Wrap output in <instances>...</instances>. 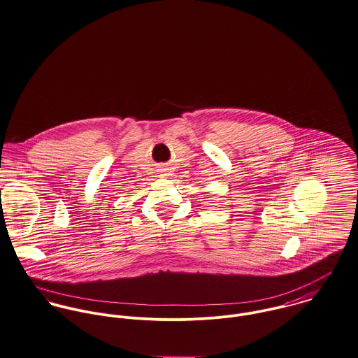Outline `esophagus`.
<instances>
[{"instance_id":"1","label":"esophagus","mask_w":358,"mask_h":358,"mask_svg":"<svg viewBox=\"0 0 358 358\" xmlns=\"http://www.w3.org/2000/svg\"><path fill=\"white\" fill-rule=\"evenodd\" d=\"M162 176H163V177H166V170H164V169L162 170Z\"/></svg>"}]
</instances>
